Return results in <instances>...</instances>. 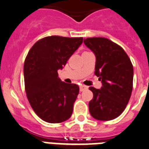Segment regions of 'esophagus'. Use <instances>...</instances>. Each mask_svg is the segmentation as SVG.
Returning a JSON list of instances; mask_svg holds the SVG:
<instances>
[{"mask_svg": "<svg viewBox=\"0 0 149 149\" xmlns=\"http://www.w3.org/2000/svg\"><path fill=\"white\" fill-rule=\"evenodd\" d=\"M88 89V87L84 85H81L80 86H79V90H80L81 92H83L84 91V90H86V89Z\"/></svg>", "mask_w": 149, "mask_h": 149, "instance_id": "obj_1", "label": "esophagus"}]
</instances>
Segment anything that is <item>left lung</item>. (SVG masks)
Here are the masks:
<instances>
[{
    "label": "left lung",
    "mask_w": 149,
    "mask_h": 149,
    "mask_svg": "<svg viewBox=\"0 0 149 149\" xmlns=\"http://www.w3.org/2000/svg\"><path fill=\"white\" fill-rule=\"evenodd\" d=\"M83 42L95 54V75L102 83L100 89L89 88L93 93L89 112L97 120L114 119L123 113L131 97L132 63L125 50L107 38L89 37Z\"/></svg>",
    "instance_id": "1"
}]
</instances>
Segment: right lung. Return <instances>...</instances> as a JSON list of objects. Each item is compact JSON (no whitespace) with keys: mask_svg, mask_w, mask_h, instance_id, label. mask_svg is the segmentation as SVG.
Segmentation results:
<instances>
[{"mask_svg":"<svg viewBox=\"0 0 149 149\" xmlns=\"http://www.w3.org/2000/svg\"><path fill=\"white\" fill-rule=\"evenodd\" d=\"M83 37L50 36L39 40L24 61V85L33 110L43 121L60 123L70 118L79 88L58 77L71 56L82 44Z\"/></svg>","mask_w":149,"mask_h":149,"instance_id":"obj_1","label":"right lung"}]
</instances>
